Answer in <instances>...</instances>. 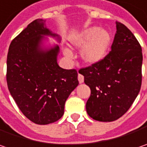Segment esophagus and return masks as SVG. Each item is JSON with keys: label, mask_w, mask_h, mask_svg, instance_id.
Returning a JSON list of instances; mask_svg holds the SVG:
<instances>
[{"label": "esophagus", "mask_w": 147, "mask_h": 147, "mask_svg": "<svg viewBox=\"0 0 147 147\" xmlns=\"http://www.w3.org/2000/svg\"><path fill=\"white\" fill-rule=\"evenodd\" d=\"M78 81L80 83H82L84 82V76H82V74H78Z\"/></svg>", "instance_id": "1"}]
</instances>
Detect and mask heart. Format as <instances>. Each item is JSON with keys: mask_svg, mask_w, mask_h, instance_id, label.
Listing matches in <instances>:
<instances>
[{"mask_svg": "<svg viewBox=\"0 0 147 147\" xmlns=\"http://www.w3.org/2000/svg\"><path fill=\"white\" fill-rule=\"evenodd\" d=\"M71 44L82 47V59L88 64H95L101 61L107 53L111 44V35L106 30H99L98 27H89L81 34L72 37ZM65 56H71V52L65 50Z\"/></svg>", "mask_w": 147, "mask_h": 147, "instance_id": "heart-1", "label": "heart"}]
</instances>
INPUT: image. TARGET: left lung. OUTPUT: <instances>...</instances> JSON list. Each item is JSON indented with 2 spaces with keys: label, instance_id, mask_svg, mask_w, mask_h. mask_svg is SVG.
I'll return each mask as SVG.
<instances>
[{
  "label": "left lung",
  "instance_id": "obj_1",
  "mask_svg": "<svg viewBox=\"0 0 147 147\" xmlns=\"http://www.w3.org/2000/svg\"><path fill=\"white\" fill-rule=\"evenodd\" d=\"M111 48L99 62L79 70L91 89L86 105L87 114L99 121H113L122 117L142 86V47L133 33L120 22H117Z\"/></svg>",
  "mask_w": 147,
  "mask_h": 147
}]
</instances>
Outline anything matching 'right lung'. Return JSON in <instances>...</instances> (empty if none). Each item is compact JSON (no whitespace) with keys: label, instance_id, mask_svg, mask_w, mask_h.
Wrapping results in <instances>:
<instances>
[{"label":"right lung","instance_id":"obj_1","mask_svg":"<svg viewBox=\"0 0 147 147\" xmlns=\"http://www.w3.org/2000/svg\"><path fill=\"white\" fill-rule=\"evenodd\" d=\"M42 35H52L45 21L36 19L16 36L9 47L6 82L11 95L24 116L36 124L47 125L64 114L66 99L78 86L77 71L60 67L59 47L39 49Z\"/></svg>","mask_w":147,"mask_h":147}]
</instances>
